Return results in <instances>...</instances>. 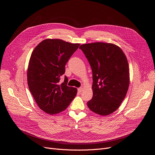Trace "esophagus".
<instances>
[{
	"label": "esophagus",
	"instance_id": "esophagus-1",
	"mask_svg": "<svg viewBox=\"0 0 155 155\" xmlns=\"http://www.w3.org/2000/svg\"><path fill=\"white\" fill-rule=\"evenodd\" d=\"M83 88L81 87H80L78 88V93H81V92L83 91Z\"/></svg>",
	"mask_w": 155,
	"mask_h": 155
}]
</instances>
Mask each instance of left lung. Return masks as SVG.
<instances>
[{"label": "left lung", "mask_w": 155, "mask_h": 155, "mask_svg": "<svg viewBox=\"0 0 155 155\" xmlns=\"http://www.w3.org/2000/svg\"><path fill=\"white\" fill-rule=\"evenodd\" d=\"M93 72V96L87 102L93 112L108 115L118 108L129 84V65L122 50L112 43L96 42L81 45Z\"/></svg>", "instance_id": "8db88e82"}]
</instances>
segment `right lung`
<instances>
[{"instance_id":"right-lung-1","label":"right lung","mask_w":155,"mask_h":155,"mask_svg":"<svg viewBox=\"0 0 155 155\" xmlns=\"http://www.w3.org/2000/svg\"><path fill=\"white\" fill-rule=\"evenodd\" d=\"M79 46L61 39H46L31 54L27 73L29 89L39 108L48 114L63 111L77 94V88L67 85V77L62 83L60 80Z\"/></svg>"}]
</instances>
